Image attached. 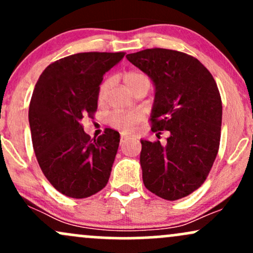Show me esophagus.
Returning a JSON list of instances; mask_svg holds the SVG:
<instances>
[{
    "label": "esophagus",
    "instance_id": "esophagus-1",
    "mask_svg": "<svg viewBox=\"0 0 253 253\" xmlns=\"http://www.w3.org/2000/svg\"><path fill=\"white\" fill-rule=\"evenodd\" d=\"M128 138H130V135H128V134H126V133H123V134H121V139H120V144H124V141L125 140H127V139Z\"/></svg>",
    "mask_w": 253,
    "mask_h": 253
}]
</instances>
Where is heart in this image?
Returning a JSON list of instances; mask_svg holds the SVG:
<instances>
[{
    "label": "heart",
    "instance_id": "b5f03b06",
    "mask_svg": "<svg viewBox=\"0 0 253 253\" xmlns=\"http://www.w3.org/2000/svg\"><path fill=\"white\" fill-rule=\"evenodd\" d=\"M124 82L126 84L127 89L133 90L138 85L143 83H150L149 77L146 75L143 74L140 71H128L124 75ZM110 84H112V80L107 78L101 83L100 88H98V94L97 97L100 101H103L106 97L107 90L109 89ZM112 124L113 126L118 127V128L125 130V132H128L134 127V125L139 121V115L135 113H128V114H115L112 118Z\"/></svg>",
    "mask_w": 253,
    "mask_h": 253
}]
</instances>
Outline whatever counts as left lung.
<instances>
[{
	"instance_id": "8db88e82",
	"label": "left lung",
	"mask_w": 253,
	"mask_h": 253,
	"mask_svg": "<svg viewBox=\"0 0 253 253\" xmlns=\"http://www.w3.org/2000/svg\"><path fill=\"white\" fill-rule=\"evenodd\" d=\"M126 57L155 85L151 129L169 130L164 145L140 140L145 187L169 201L188 196L206 181L219 150L222 103L215 81L183 52L147 48Z\"/></svg>"
}]
</instances>
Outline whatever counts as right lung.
<instances>
[{
    "label": "right lung",
    "mask_w": 253,
    "mask_h": 253,
    "mask_svg": "<svg viewBox=\"0 0 253 253\" xmlns=\"http://www.w3.org/2000/svg\"><path fill=\"white\" fill-rule=\"evenodd\" d=\"M124 52H84L50 64L36 84L28 121L38 163L59 193L84 199L108 182L120 134L106 128L91 140L83 117L97 109L103 75L123 60Z\"/></svg>",
    "instance_id": "1"
}]
</instances>
